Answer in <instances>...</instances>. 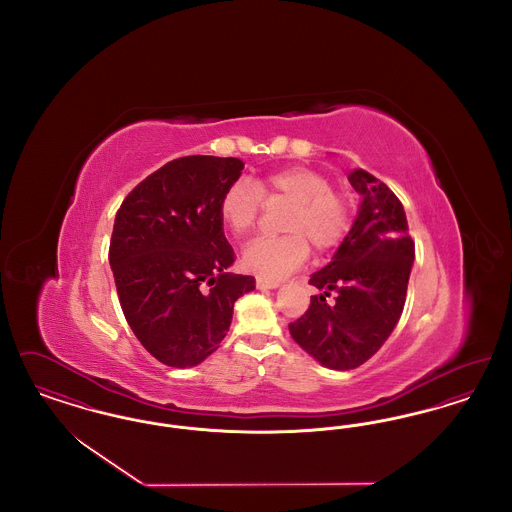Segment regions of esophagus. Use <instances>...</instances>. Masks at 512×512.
<instances>
[{"mask_svg":"<svg viewBox=\"0 0 512 512\" xmlns=\"http://www.w3.org/2000/svg\"><path fill=\"white\" fill-rule=\"evenodd\" d=\"M280 282L278 280H268V278H257V288L259 290H274L278 288Z\"/></svg>","mask_w":512,"mask_h":512,"instance_id":"1","label":"esophagus"}]
</instances>
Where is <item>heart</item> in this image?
<instances>
[{"label": "heart", "mask_w": 512, "mask_h": 512, "mask_svg": "<svg viewBox=\"0 0 512 512\" xmlns=\"http://www.w3.org/2000/svg\"><path fill=\"white\" fill-rule=\"evenodd\" d=\"M268 205H288L278 238H255L245 245L244 267L263 278H284L303 267L311 245L328 251L340 244L351 226V199L332 188L324 172L309 167H288L257 178L232 182L220 197V219L236 236H247Z\"/></svg>", "instance_id": "heart-1"}]
</instances>
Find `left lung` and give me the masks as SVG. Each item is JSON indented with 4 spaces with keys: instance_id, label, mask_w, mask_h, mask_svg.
<instances>
[{
    "instance_id": "8db88e82",
    "label": "left lung",
    "mask_w": 512,
    "mask_h": 512,
    "mask_svg": "<svg viewBox=\"0 0 512 512\" xmlns=\"http://www.w3.org/2000/svg\"><path fill=\"white\" fill-rule=\"evenodd\" d=\"M363 195L359 215L332 261L309 280L305 315L290 334L320 365L349 370L366 363L390 338L403 313L414 242L401 201L370 172L349 174ZM335 293V301L325 297Z\"/></svg>"
}]
</instances>
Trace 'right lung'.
Listing matches in <instances>:
<instances>
[{"mask_svg":"<svg viewBox=\"0 0 512 512\" xmlns=\"http://www.w3.org/2000/svg\"><path fill=\"white\" fill-rule=\"evenodd\" d=\"M236 157L190 155L163 165L124 197L109 245L122 313L163 365H199L219 349L234 303L255 278L232 274L219 203L240 178Z\"/></svg>","mask_w":512,"mask_h":512,"instance_id":"obj_1","label":"right lung"}]
</instances>
